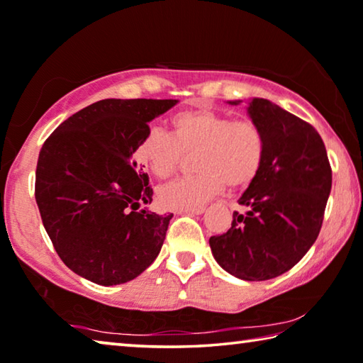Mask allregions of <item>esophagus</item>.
I'll return each instance as SVG.
<instances>
[{"instance_id":"1","label":"esophagus","mask_w":363,"mask_h":363,"mask_svg":"<svg viewBox=\"0 0 363 363\" xmlns=\"http://www.w3.org/2000/svg\"><path fill=\"white\" fill-rule=\"evenodd\" d=\"M206 207H198V209H189V211H180V213H191V216H201L204 213Z\"/></svg>"}]
</instances>
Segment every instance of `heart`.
<instances>
[{
    "label": "heart",
    "instance_id": "obj_1",
    "mask_svg": "<svg viewBox=\"0 0 363 363\" xmlns=\"http://www.w3.org/2000/svg\"><path fill=\"white\" fill-rule=\"evenodd\" d=\"M172 135L151 128L140 141L135 157L164 180L193 156L194 177L160 186L159 203L165 209L189 211L230 188L247 186L260 172L265 156L262 128L251 118H238L211 109L182 111L170 118Z\"/></svg>",
    "mask_w": 363,
    "mask_h": 363
}]
</instances>
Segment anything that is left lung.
I'll return each instance as SVG.
<instances>
[{"label": "left lung", "instance_id": "obj_1", "mask_svg": "<svg viewBox=\"0 0 363 363\" xmlns=\"http://www.w3.org/2000/svg\"><path fill=\"white\" fill-rule=\"evenodd\" d=\"M247 114L265 136L262 167L238 201L247 207L246 216L233 212L231 228L211 236L209 245L230 275L265 281L293 269L315 242L331 191V167L311 123L264 98L249 101Z\"/></svg>", "mask_w": 363, "mask_h": 363}]
</instances>
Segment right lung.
Instances as JSON below:
<instances>
[{
    "instance_id": "1",
    "label": "right lung",
    "mask_w": 363,
    "mask_h": 363,
    "mask_svg": "<svg viewBox=\"0 0 363 363\" xmlns=\"http://www.w3.org/2000/svg\"><path fill=\"white\" fill-rule=\"evenodd\" d=\"M177 99H103L75 112L41 146L35 199L62 262L112 286L133 280L160 252L174 213L151 204L150 177L133 160L152 118Z\"/></svg>"
}]
</instances>
